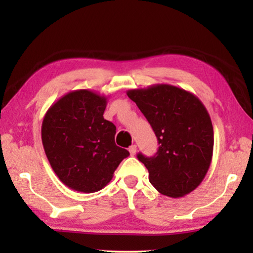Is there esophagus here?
I'll return each mask as SVG.
<instances>
[{
  "instance_id": "1",
  "label": "esophagus",
  "mask_w": 253,
  "mask_h": 253,
  "mask_svg": "<svg viewBox=\"0 0 253 253\" xmlns=\"http://www.w3.org/2000/svg\"><path fill=\"white\" fill-rule=\"evenodd\" d=\"M136 149H137V147H136V145H131V146L128 148V151H129V153H130V155L131 156H134L135 154H136Z\"/></svg>"
}]
</instances>
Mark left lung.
Wrapping results in <instances>:
<instances>
[{
    "label": "left lung",
    "instance_id": "left-lung-1",
    "mask_svg": "<svg viewBox=\"0 0 253 253\" xmlns=\"http://www.w3.org/2000/svg\"><path fill=\"white\" fill-rule=\"evenodd\" d=\"M127 96L151 124L160 145L152 157L137 155L149 182L169 198L191 193L202 183L213 155V126L202 101L170 84L131 89Z\"/></svg>",
    "mask_w": 253,
    "mask_h": 253
}]
</instances>
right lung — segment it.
<instances>
[{
    "label": "right lung",
    "mask_w": 253,
    "mask_h": 253,
    "mask_svg": "<svg viewBox=\"0 0 253 253\" xmlns=\"http://www.w3.org/2000/svg\"><path fill=\"white\" fill-rule=\"evenodd\" d=\"M107 97L87 89L68 92L44 115L41 138L51 168L71 190L93 193L129 155L115 144L116 126L104 118Z\"/></svg>",
    "instance_id": "right-lung-1"
}]
</instances>
